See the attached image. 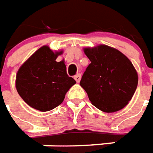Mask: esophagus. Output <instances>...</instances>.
<instances>
[{"instance_id":"obj_1","label":"esophagus","mask_w":153,"mask_h":153,"mask_svg":"<svg viewBox=\"0 0 153 153\" xmlns=\"http://www.w3.org/2000/svg\"><path fill=\"white\" fill-rule=\"evenodd\" d=\"M74 78V79L76 80L77 83H79V82L80 81V79H81V74H76Z\"/></svg>"}]
</instances>
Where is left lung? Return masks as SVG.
<instances>
[{"label":"left lung","instance_id":"obj_1","mask_svg":"<svg viewBox=\"0 0 153 153\" xmlns=\"http://www.w3.org/2000/svg\"><path fill=\"white\" fill-rule=\"evenodd\" d=\"M91 61L80 80L93 105L105 113L119 111L129 102L138 85V74L129 58L106 45L85 47Z\"/></svg>","mask_w":153,"mask_h":153}]
</instances>
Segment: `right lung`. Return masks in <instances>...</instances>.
I'll return each mask as SVG.
<instances>
[{"mask_svg": "<svg viewBox=\"0 0 153 153\" xmlns=\"http://www.w3.org/2000/svg\"><path fill=\"white\" fill-rule=\"evenodd\" d=\"M62 51L43 45L19 68L16 89L29 107L46 112L63 102L65 95L76 81L67 74L63 62H56Z\"/></svg>", "mask_w": 153, "mask_h": 153, "instance_id": "obj_1", "label": "right lung"}]
</instances>
